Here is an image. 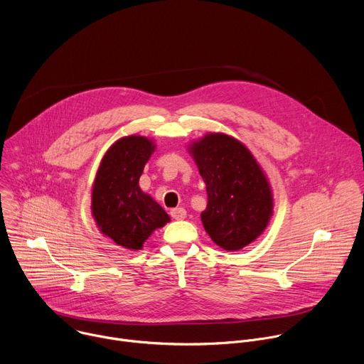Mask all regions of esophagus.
Returning <instances> with one entry per match:
<instances>
[{"label": "esophagus", "instance_id": "esophagus-1", "mask_svg": "<svg viewBox=\"0 0 364 364\" xmlns=\"http://www.w3.org/2000/svg\"><path fill=\"white\" fill-rule=\"evenodd\" d=\"M170 214L174 220H184L187 217V211L184 208H173Z\"/></svg>", "mask_w": 364, "mask_h": 364}]
</instances>
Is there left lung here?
<instances>
[{
  "label": "left lung",
  "mask_w": 364,
  "mask_h": 364,
  "mask_svg": "<svg viewBox=\"0 0 364 364\" xmlns=\"http://www.w3.org/2000/svg\"><path fill=\"white\" fill-rule=\"evenodd\" d=\"M190 153L205 183L208 203L201 221L211 240L238 251L267 228L274 208L268 178L251 151L224 133H208Z\"/></svg>",
  "instance_id": "8db88e82"
}]
</instances>
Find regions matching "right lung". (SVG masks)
<instances>
[{"label":"right lung","instance_id":"obj_1","mask_svg":"<svg viewBox=\"0 0 364 364\" xmlns=\"http://www.w3.org/2000/svg\"><path fill=\"white\" fill-rule=\"evenodd\" d=\"M154 144L143 136H127L110 146L102 159L92 188V215L100 232L127 250L144 241L170 217L139 187Z\"/></svg>","mask_w":364,"mask_h":364}]
</instances>
